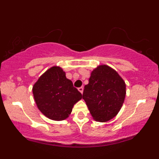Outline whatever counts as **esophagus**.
<instances>
[{"mask_svg": "<svg viewBox=\"0 0 159 159\" xmlns=\"http://www.w3.org/2000/svg\"><path fill=\"white\" fill-rule=\"evenodd\" d=\"M78 91H79L80 93H83V91H84V88H83V87H79V88H78Z\"/></svg>", "mask_w": 159, "mask_h": 159, "instance_id": "esophagus-1", "label": "esophagus"}]
</instances>
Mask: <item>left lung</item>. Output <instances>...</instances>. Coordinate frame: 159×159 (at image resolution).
Segmentation results:
<instances>
[{
	"mask_svg": "<svg viewBox=\"0 0 159 159\" xmlns=\"http://www.w3.org/2000/svg\"><path fill=\"white\" fill-rule=\"evenodd\" d=\"M125 93V84L119 74L108 66L101 65L91 72L83 99L96 121L107 122L121 109Z\"/></svg>",
	"mask_w": 159,
	"mask_h": 159,
	"instance_id": "1",
	"label": "left lung"
}]
</instances>
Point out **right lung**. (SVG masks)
Segmentation results:
<instances>
[{"label": "right lung", "instance_id": "1", "mask_svg": "<svg viewBox=\"0 0 159 159\" xmlns=\"http://www.w3.org/2000/svg\"><path fill=\"white\" fill-rule=\"evenodd\" d=\"M33 93L39 110L56 121L66 119L75 104L82 98L59 66H52L40 76L33 87Z\"/></svg>", "mask_w": 159, "mask_h": 159}]
</instances>
